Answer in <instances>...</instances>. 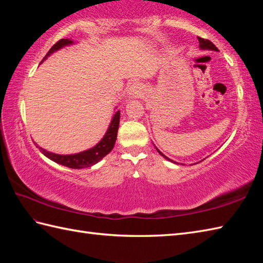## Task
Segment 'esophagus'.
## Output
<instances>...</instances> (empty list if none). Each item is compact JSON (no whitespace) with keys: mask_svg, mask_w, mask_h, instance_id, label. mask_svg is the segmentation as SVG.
I'll list each match as a JSON object with an SVG mask.
<instances>
[{"mask_svg":"<svg viewBox=\"0 0 263 263\" xmlns=\"http://www.w3.org/2000/svg\"><path fill=\"white\" fill-rule=\"evenodd\" d=\"M131 92H133L135 95L137 93V87H136V86H133V87H132V89H131Z\"/></svg>","mask_w":263,"mask_h":263,"instance_id":"esophagus-1","label":"esophagus"}]
</instances>
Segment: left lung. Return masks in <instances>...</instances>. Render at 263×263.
Listing matches in <instances>:
<instances>
[{
	"mask_svg": "<svg viewBox=\"0 0 263 263\" xmlns=\"http://www.w3.org/2000/svg\"><path fill=\"white\" fill-rule=\"evenodd\" d=\"M198 41H199V43H200V48H202V49H212V51H218V48L214 45V44H212V43L209 41V39H204V38L198 37ZM157 152H158L161 156H163V157H165L166 159L171 160L170 158H167L163 153H160L158 149H157ZM171 161H173V160H171Z\"/></svg>",
	"mask_w": 263,
	"mask_h": 263,
	"instance_id": "8db88e82",
	"label": "left lung"
}]
</instances>
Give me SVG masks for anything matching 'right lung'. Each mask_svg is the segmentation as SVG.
Here are the masks:
<instances>
[{"label": "right lung", "mask_w": 263, "mask_h": 263, "mask_svg": "<svg viewBox=\"0 0 263 263\" xmlns=\"http://www.w3.org/2000/svg\"><path fill=\"white\" fill-rule=\"evenodd\" d=\"M70 44H72V41H70V39H60V41L58 43H55L52 46V48L49 49L48 53L46 54V57L44 58V60H45L48 55L54 53L55 51L62 48L63 46L70 45ZM119 124H120V110H117L113 116V120L110 122L107 132H106V135L104 136L102 140H100L96 146L92 147L91 149L85 150V152H81L79 154L58 155V154L49 153L47 150L43 149L41 147H39V149H41V152L45 155L47 158H49L60 165L69 167V168L77 170V168H85V167H90L96 163H98L100 159H103L106 155L111 152V149H113L116 141Z\"/></svg>", "instance_id": "add662e5"}]
</instances>
